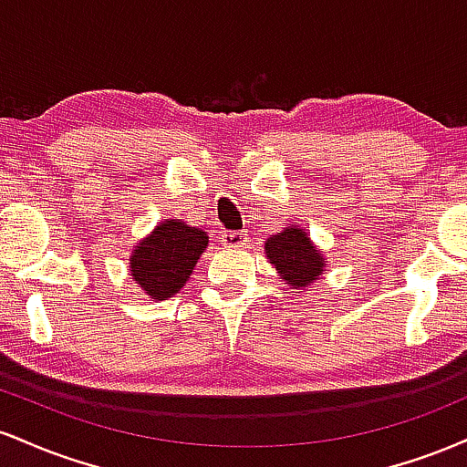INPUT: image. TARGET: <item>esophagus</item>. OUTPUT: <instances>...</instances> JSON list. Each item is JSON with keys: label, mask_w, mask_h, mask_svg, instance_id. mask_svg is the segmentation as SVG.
Segmentation results:
<instances>
[{"label": "esophagus", "mask_w": 467, "mask_h": 467, "mask_svg": "<svg viewBox=\"0 0 467 467\" xmlns=\"http://www.w3.org/2000/svg\"><path fill=\"white\" fill-rule=\"evenodd\" d=\"M222 245L228 250H237V248H244L245 244V233H237V230H226V233H222Z\"/></svg>", "instance_id": "34e87169"}]
</instances>
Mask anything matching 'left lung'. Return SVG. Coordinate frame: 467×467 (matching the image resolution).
Masks as SVG:
<instances>
[{
    "mask_svg": "<svg viewBox=\"0 0 467 467\" xmlns=\"http://www.w3.org/2000/svg\"><path fill=\"white\" fill-rule=\"evenodd\" d=\"M265 256L289 289L314 285L325 275L327 261L323 252L316 248L305 228L294 226V223L265 239Z\"/></svg>",
    "mask_w": 467,
    "mask_h": 467,
    "instance_id": "obj_1",
    "label": "left lung"
}]
</instances>
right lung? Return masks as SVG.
Returning <instances> with one entry per match:
<instances>
[{"mask_svg": "<svg viewBox=\"0 0 467 467\" xmlns=\"http://www.w3.org/2000/svg\"><path fill=\"white\" fill-rule=\"evenodd\" d=\"M206 245L208 234L202 228L166 219L133 245L131 278L149 298L166 301L184 287Z\"/></svg>", "mask_w": 467, "mask_h": 467, "instance_id": "right-lung-1", "label": "right lung"}]
</instances>
